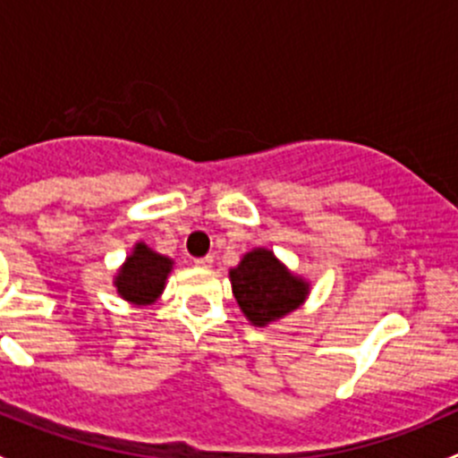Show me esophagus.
Instances as JSON below:
<instances>
[{
    "mask_svg": "<svg viewBox=\"0 0 458 458\" xmlns=\"http://www.w3.org/2000/svg\"><path fill=\"white\" fill-rule=\"evenodd\" d=\"M212 261H215V259H212L210 255L195 259V263H197V266H199V267H210V266H212Z\"/></svg>",
    "mask_w": 458,
    "mask_h": 458,
    "instance_id": "34e87169",
    "label": "esophagus"
}]
</instances>
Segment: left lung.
<instances>
[{
  "label": "left lung",
  "instance_id": "obj_1",
  "mask_svg": "<svg viewBox=\"0 0 458 458\" xmlns=\"http://www.w3.org/2000/svg\"><path fill=\"white\" fill-rule=\"evenodd\" d=\"M233 293L243 315L255 326H266L288 315L303 303L308 284L293 276L270 250L248 252L237 267L230 270Z\"/></svg>",
  "mask_w": 458,
  "mask_h": 458
}]
</instances>
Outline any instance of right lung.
<instances>
[{
  "label": "right lung",
  "mask_w": 458,
  "mask_h": 458,
  "mask_svg": "<svg viewBox=\"0 0 458 458\" xmlns=\"http://www.w3.org/2000/svg\"><path fill=\"white\" fill-rule=\"evenodd\" d=\"M170 267H173V261L168 257L157 255L143 243H137L135 252L126 259L119 276L114 279L117 293L137 306L152 303L164 290Z\"/></svg>",
  "instance_id": "right-lung-1"
}]
</instances>
